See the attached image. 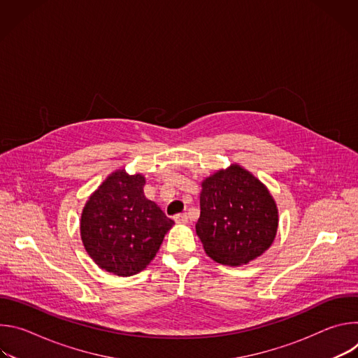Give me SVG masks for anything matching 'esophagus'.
Listing matches in <instances>:
<instances>
[{"instance_id":"esophagus-1","label":"esophagus","mask_w":358,"mask_h":358,"mask_svg":"<svg viewBox=\"0 0 358 358\" xmlns=\"http://www.w3.org/2000/svg\"><path fill=\"white\" fill-rule=\"evenodd\" d=\"M174 221H176L177 224H187V222H188V215H187V214H177V215L174 217Z\"/></svg>"}]
</instances>
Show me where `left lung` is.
<instances>
[{
    "instance_id": "left-lung-1",
    "label": "left lung",
    "mask_w": 358,
    "mask_h": 358,
    "mask_svg": "<svg viewBox=\"0 0 358 358\" xmlns=\"http://www.w3.org/2000/svg\"><path fill=\"white\" fill-rule=\"evenodd\" d=\"M195 224L203 249L222 265H245L272 245L278 208L268 188L239 166L203 180Z\"/></svg>"
}]
</instances>
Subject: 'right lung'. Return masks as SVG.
<instances>
[{
    "instance_id": "obj_1",
    "label": "right lung",
    "mask_w": 358,
    "mask_h": 358,
    "mask_svg": "<svg viewBox=\"0 0 358 358\" xmlns=\"http://www.w3.org/2000/svg\"><path fill=\"white\" fill-rule=\"evenodd\" d=\"M144 177L113 173L89 198L82 213L80 235L89 257L106 272L131 276L156 257L174 225L144 196Z\"/></svg>"
}]
</instances>
